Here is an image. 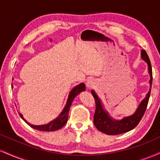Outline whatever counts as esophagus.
Listing matches in <instances>:
<instances>
[{
	"label": "esophagus",
	"instance_id": "esophagus-1",
	"mask_svg": "<svg viewBox=\"0 0 160 160\" xmlns=\"http://www.w3.org/2000/svg\"><path fill=\"white\" fill-rule=\"evenodd\" d=\"M95 80H94L93 78H88V80H86V86H87L88 88L93 87V86L95 85Z\"/></svg>",
	"mask_w": 160,
	"mask_h": 160
}]
</instances>
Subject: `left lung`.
I'll use <instances>...</instances> for the list:
<instances>
[{
  "label": "left lung",
  "mask_w": 160,
  "mask_h": 160,
  "mask_svg": "<svg viewBox=\"0 0 160 160\" xmlns=\"http://www.w3.org/2000/svg\"><path fill=\"white\" fill-rule=\"evenodd\" d=\"M141 57L142 59L147 63L148 66V73L150 74V89L146 94L145 98L140 102L133 114L129 115V116H125L120 120L113 118L109 114L108 112L105 109L101 98L98 96L96 92L93 89L92 90L91 93L93 95L96 103V109L95 115H94V124L98 130L101 132H104L107 135H118V134L124 133V132L130 131L134 128H136L143 117L144 113L147 108L150 95H151L153 78H152L151 61H150L149 57L145 50H142Z\"/></svg>",
  "instance_id": "8db88e82"
}]
</instances>
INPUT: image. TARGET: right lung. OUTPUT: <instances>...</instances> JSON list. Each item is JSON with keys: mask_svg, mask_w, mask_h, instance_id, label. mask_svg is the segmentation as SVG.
<instances>
[{"mask_svg": "<svg viewBox=\"0 0 160 160\" xmlns=\"http://www.w3.org/2000/svg\"><path fill=\"white\" fill-rule=\"evenodd\" d=\"M12 88H13V86L12 84ZM86 90V86L84 82H81V83L77 85L75 87H74L71 90V92H69L68 99H67L66 104L63 108L62 111L61 112L60 114H59L58 116L55 119H53V121L50 122L49 123L46 124H42V125H34L31 124L30 123L27 122L25 120L24 117H23V115L19 113V115L22 118L23 120L25 122L28 124L29 126L31 127L32 128L36 129V130H41V131H54V130H59V129L62 128L64 125L67 123V121H68V112L69 109H70L71 106H72V103L74 99L76 98L77 95H78L81 92H83Z\"/></svg>", "mask_w": 160, "mask_h": 160, "instance_id": "right-lung-1", "label": "right lung"}]
</instances>
